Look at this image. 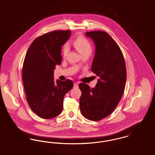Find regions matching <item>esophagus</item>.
<instances>
[{
    "mask_svg": "<svg viewBox=\"0 0 155 155\" xmlns=\"http://www.w3.org/2000/svg\"><path fill=\"white\" fill-rule=\"evenodd\" d=\"M79 87V85H78V83H74V88Z\"/></svg>",
    "mask_w": 155,
    "mask_h": 155,
    "instance_id": "esophagus-1",
    "label": "esophagus"
}]
</instances>
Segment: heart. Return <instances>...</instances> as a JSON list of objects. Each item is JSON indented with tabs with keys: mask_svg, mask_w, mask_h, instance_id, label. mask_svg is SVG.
Segmentation results:
<instances>
[{
	"mask_svg": "<svg viewBox=\"0 0 155 155\" xmlns=\"http://www.w3.org/2000/svg\"><path fill=\"white\" fill-rule=\"evenodd\" d=\"M73 44L81 55L85 54H90L92 51V46L90 41L84 37H78L74 40ZM69 46L67 43L64 44L61 49L62 55L63 57H65L69 52Z\"/></svg>",
	"mask_w": 155,
	"mask_h": 155,
	"instance_id": "1",
	"label": "heart"
}]
</instances>
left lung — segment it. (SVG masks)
I'll list each match as a JSON object with an SVG mask.
<instances>
[{
	"instance_id": "obj_1",
	"label": "left lung",
	"mask_w": 155,
	"mask_h": 155,
	"mask_svg": "<svg viewBox=\"0 0 155 155\" xmlns=\"http://www.w3.org/2000/svg\"><path fill=\"white\" fill-rule=\"evenodd\" d=\"M95 45L91 71L99 77L95 88L86 83L79 85L81 91L79 105L82 115L99 121L108 116L117 107L124 93L127 71L121 50L105 32H87Z\"/></svg>"
}]
</instances>
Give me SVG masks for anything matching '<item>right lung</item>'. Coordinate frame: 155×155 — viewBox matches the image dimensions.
Listing matches in <instances>:
<instances>
[{"label": "right lung", "mask_w": 155, "mask_h": 155, "mask_svg": "<svg viewBox=\"0 0 155 155\" xmlns=\"http://www.w3.org/2000/svg\"><path fill=\"white\" fill-rule=\"evenodd\" d=\"M71 32L54 31L36 38L29 47L24 61L22 78L31 110L42 119L60 114L64 95L74 86L69 79L53 80L54 70L62 61L61 46Z\"/></svg>", "instance_id": "1"}]
</instances>
